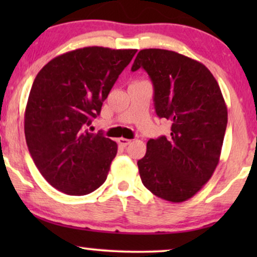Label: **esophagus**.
Wrapping results in <instances>:
<instances>
[{"label": "esophagus", "mask_w": 257, "mask_h": 257, "mask_svg": "<svg viewBox=\"0 0 257 257\" xmlns=\"http://www.w3.org/2000/svg\"><path fill=\"white\" fill-rule=\"evenodd\" d=\"M117 143H118L120 146L125 147V146H128L129 144L132 143V140H129V139H125V138H119L118 140H117Z\"/></svg>", "instance_id": "esophagus-1"}]
</instances>
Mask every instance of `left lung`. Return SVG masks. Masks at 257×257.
<instances>
[{
    "mask_svg": "<svg viewBox=\"0 0 257 257\" xmlns=\"http://www.w3.org/2000/svg\"><path fill=\"white\" fill-rule=\"evenodd\" d=\"M143 67L155 90L156 113L172 122L169 137L147 141L138 161L143 184L168 202L193 197L220 161L227 107L213 73L199 61L166 49H143L132 71Z\"/></svg>",
    "mask_w": 257,
    "mask_h": 257,
    "instance_id": "left-lung-1",
    "label": "left lung"
}]
</instances>
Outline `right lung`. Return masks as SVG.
Here are the masks:
<instances>
[{
    "label": "right lung",
    "mask_w": 257,
    "mask_h": 257,
    "mask_svg": "<svg viewBox=\"0 0 257 257\" xmlns=\"http://www.w3.org/2000/svg\"><path fill=\"white\" fill-rule=\"evenodd\" d=\"M135 53L85 47L58 55L37 73L25 108L26 144L58 191L84 196L105 182L117 144L87 126Z\"/></svg>",
    "instance_id": "1"
}]
</instances>
